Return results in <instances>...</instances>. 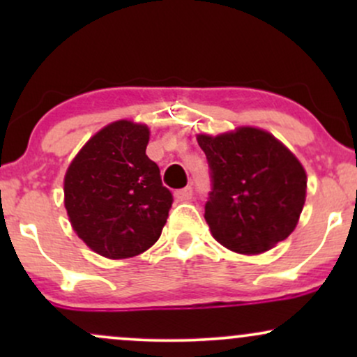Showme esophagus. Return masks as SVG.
Wrapping results in <instances>:
<instances>
[{"label": "esophagus", "instance_id": "34e87169", "mask_svg": "<svg viewBox=\"0 0 357 357\" xmlns=\"http://www.w3.org/2000/svg\"><path fill=\"white\" fill-rule=\"evenodd\" d=\"M174 196L178 202H190V199L192 198V188L186 186V188H183V190H178L174 192Z\"/></svg>", "mask_w": 357, "mask_h": 357}]
</instances>
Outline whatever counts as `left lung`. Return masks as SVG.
<instances>
[{"mask_svg":"<svg viewBox=\"0 0 357 357\" xmlns=\"http://www.w3.org/2000/svg\"><path fill=\"white\" fill-rule=\"evenodd\" d=\"M198 144L210 166L204 220L213 236L248 255L285 240L305 203L307 176L296 155L255 127L198 136Z\"/></svg>","mask_w":357,"mask_h":357,"instance_id":"left-lung-1","label":"left lung"}]
</instances>
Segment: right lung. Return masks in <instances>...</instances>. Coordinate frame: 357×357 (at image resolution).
<instances>
[{
    "label": "right lung",
    "mask_w": 357,
    "mask_h": 357,
    "mask_svg": "<svg viewBox=\"0 0 357 357\" xmlns=\"http://www.w3.org/2000/svg\"><path fill=\"white\" fill-rule=\"evenodd\" d=\"M149 129L117 121L82 147L65 174V208L77 235L107 258L146 252L161 236L173 195L146 154Z\"/></svg>",
    "instance_id": "add662e5"
}]
</instances>
